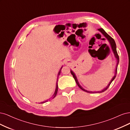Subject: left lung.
Wrapping results in <instances>:
<instances>
[{
  "label": "left lung",
  "mask_w": 130,
  "mask_h": 130,
  "mask_svg": "<svg viewBox=\"0 0 130 130\" xmlns=\"http://www.w3.org/2000/svg\"><path fill=\"white\" fill-rule=\"evenodd\" d=\"M98 30H99L100 32L102 33V34L108 40V41H109V43H110V45H111V46L112 51H113V53H114V54H115V57L116 58V59H117V66H116V70H115V74L114 77L112 78V80L110 81V82L109 83V84H108V85L105 88V89H104V90H102L101 91H100V92H99H99H96L101 93V92H104V91H105L108 89V87L110 86V84H111V83L112 82V81L114 79H115V78H116V75H117V68H118V63H119V58L118 54V53H117V52L116 44L115 40H114L113 39L111 36H110L109 35H108L107 34V33L103 30V28H99ZM71 74H72V75L73 76V78H74V80H76V83H77V84L78 85V86L79 87V88H80V89H81L82 90L84 91H85V92H88V93H92V92H93L88 91H87V90H85V89H84L80 85V84H79L78 81V80H77V77H76V75H75L74 73L73 72V71H72V70H71Z\"/></svg>",
  "instance_id": "left-lung-1"
}]
</instances>
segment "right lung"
Masks as SVG:
<instances>
[{
  "mask_svg": "<svg viewBox=\"0 0 130 130\" xmlns=\"http://www.w3.org/2000/svg\"><path fill=\"white\" fill-rule=\"evenodd\" d=\"M62 67H61V68H60V71H59V73H58V77H57V83H56V89L55 92H54V94H53V95L52 99H53V98H54V97H56V95H57V91H58V77H59V75H60V73H61V69H62ZM47 102V100H46V101H44V102H41V104L45 103Z\"/></svg>",
  "mask_w": 130,
  "mask_h": 130,
  "instance_id": "1",
  "label": "right lung"
}]
</instances>
